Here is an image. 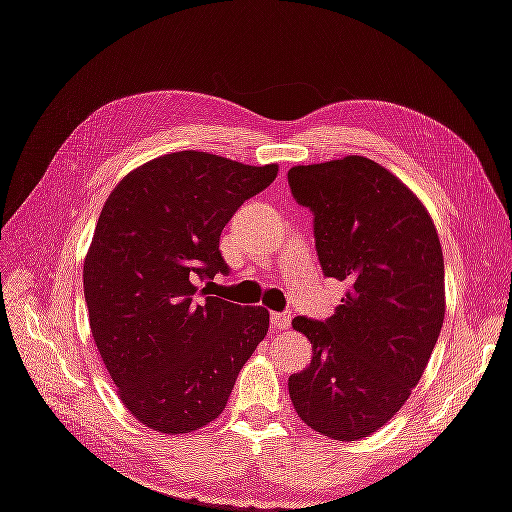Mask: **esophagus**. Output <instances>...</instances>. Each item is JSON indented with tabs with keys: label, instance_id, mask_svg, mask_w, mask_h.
<instances>
[{
	"label": "esophagus",
	"instance_id": "34e87169",
	"mask_svg": "<svg viewBox=\"0 0 512 512\" xmlns=\"http://www.w3.org/2000/svg\"><path fill=\"white\" fill-rule=\"evenodd\" d=\"M271 326L275 330H287L291 326V312H273Z\"/></svg>",
	"mask_w": 512,
	"mask_h": 512
}]
</instances>
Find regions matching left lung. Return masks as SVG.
Masks as SVG:
<instances>
[{"instance_id":"left-lung-1","label":"left lung","mask_w":512,"mask_h":512,"mask_svg":"<svg viewBox=\"0 0 512 512\" xmlns=\"http://www.w3.org/2000/svg\"><path fill=\"white\" fill-rule=\"evenodd\" d=\"M314 214L323 273L348 282L326 321L296 316L310 367L289 376L298 417L355 442L385 426L424 369L444 323V257L428 209L399 177L360 154L289 170Z\"/></svg>"}]
</instances>
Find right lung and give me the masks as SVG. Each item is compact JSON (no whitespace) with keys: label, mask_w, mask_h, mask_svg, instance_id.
I'll list each match as a JSON object with an SVG mask.
<instances>
[{"label":"right lung","mask_w":512,"mask_h":512,"mask_svg":"<svg viewBox=\"0 0 512 512\" xmlns=\"http://www.w3.org/2000/svg\"><path fill=\"white\" fill-rule=\"evenodd\" d=\"M278 164L170 152L109 193L84 259L88 321L125 408L152 431L191 433L225 410L243 364L269 332V310L196 296L227 273L221 232Z\"/></svg>","instance_id":"1"}]
</instances>
